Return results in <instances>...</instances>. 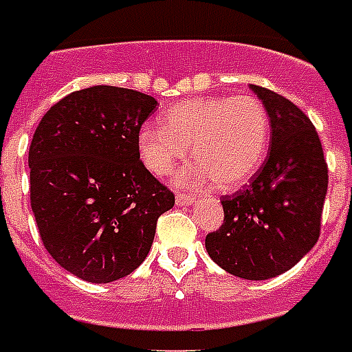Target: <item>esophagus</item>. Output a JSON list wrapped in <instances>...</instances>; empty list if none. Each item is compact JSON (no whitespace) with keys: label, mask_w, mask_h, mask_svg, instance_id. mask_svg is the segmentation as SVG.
Instances as JSON below:
<instances>
[{"label":"esophagus","mask_w":352,"mask_h":352,"mask_svg":"<svg viewBox=\"0 0 352 352\" xmlns=\"http://www.w3.org/2000/svg\"><path fill=\"white\" fill-rule=\"evenodd\" d=\"M176 203L184 204V206H189V204L195 203V197L188 195V193H178V195H176Z\"/></svg>","instance_id":"1"}]
</instances>
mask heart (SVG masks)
Listing matches in <instances>:
<instances>
[{
	"mask_svg": "<svg viewBox=\"0 0 352 352\" xmlns=\"http://www.w3.org/2000/svg\"><path fill=\"white\" fill-rule=\"evenodd\" d=\"M163 129L146 124L138 134V151L155 176H166L188 157L199 166L186 180L210 176L223 191L244 186L267 155L271 121L254 94L189 98L164 111Z\"/></svg>",
	"mask_w": 352,
	"mask_h": 352,
	"instance_id": "b5f03b06",
	"label": "heart"
}]
</instances>
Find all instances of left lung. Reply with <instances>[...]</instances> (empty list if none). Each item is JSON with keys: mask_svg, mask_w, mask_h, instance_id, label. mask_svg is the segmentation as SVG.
<instances>
[{"mask_svg": "<svg viewBox=\"0 0 352 352\" xmlns=\"http://www.w3.org/2000/svg\"><path fill=\"white\" fill-rule=\"evenodd\" d=\"M271 121V148L246 188L221 197L223 223L204 239L228 273L265 280L292 269L320 235L328 164L315 126L288 98L250 85Z\"/></svg>", "mask_w": 352, "mask_h": 352, "instance_id": "8db88e82", "label": "left lung"}]
</instances>
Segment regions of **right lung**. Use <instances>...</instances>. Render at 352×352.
Returning a JSON list of instances; mask_svg holds the SVG:
<instances>
[{
    "label": "right lung",
    "mask_w": 352,
    "mask_h": 352,
    "mask_svg": "<svg viewBox=\"0 0 352 352\" xmlns=\"http://www.w3.org/2000/svg\"><path fill=\"white\" fill-rule=\"evenodd\" d=\"M149 94L96 85L64 96L30 144V203L52 260L87 283L131 275L174 193L144 166L138 134Z\"/></svg>",
    "instance_id": "obj_1"
}]
</instances>
